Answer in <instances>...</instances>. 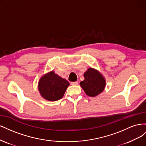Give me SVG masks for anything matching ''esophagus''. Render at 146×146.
Segmentation results:
<instances>
[{"mask_svg": "<svg viewBox=\"0 0 146 146\" xmlns=\"http://www.w3.org/2000/svg\"><path fill=\"white\" fill-rule=\"evenodd\" d=\"M78 84V82H70V85H77Z\"/></svg>", "mask_w": 146, "mask_h": 146, "instance_id": "obj_1", "label": "esophagus"}]
</instances>
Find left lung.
<instances>
[{
  "mask_svg": "<svg viewBox=\"0 0 146 146\" xmlns=\"http://www.w3.org/2000/svg\"><path fill=\"white\" fill-rule=\"evenodd\" d=\"M85 80L80 83V86L86 95L96 97L102 92L106 86V80L99 70L89 68L84 73Z\"/></svg>",
  "mask_w": 146,
  "mask_h": 146,
  "instance_id": "1",
  "label": "left lung"
}]
</instances>
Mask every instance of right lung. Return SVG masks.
Returning a JSON list of instances; mask_svg holds the SVG:
<instances>
[{
    "instance_id": "right-lung-1",
    "label": "right lung",
    "mask_w": 146,
    "mask_h": 146,
    "mask_svg": "<svg viewBox=\"0 0 146 146\" xmlns=\"http://www.w3.org/2000/svg\"><path fill=\"white\" fill-rule=\"evenodd\" d=\"M69 86V83L66 79L52 70L40 78L38 88L44 99L48 101H56L63 98Z\"/></svg>"
}]
</instances>
